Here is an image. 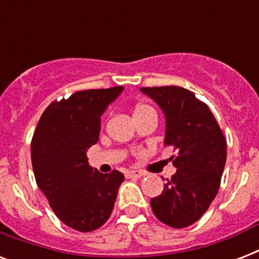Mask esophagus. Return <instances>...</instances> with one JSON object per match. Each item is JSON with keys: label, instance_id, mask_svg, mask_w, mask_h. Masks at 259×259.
Wrapping results in <instances>:
<instances>
[{"label": "esophagus", "instance_id": "34e87169", "mask_svg": "<svg viewBox=\"0 0 259 259\" xmlns=\"http://www.w3.org/2000/svg\"><path fill=\"white\" fill-rule=\"evenodd\" d=\"M142 176H144V173L140 172V170H129V172L126 173L127 179H141Z\"/></svg>", "mask_w": 259, "mask_h": 259}]
</instances>
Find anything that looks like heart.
Masks as SVG:
<instances>
[{
  "instance_id": "obj_1",
  "label": "heart",
  "mask_w": 259,
  "mask_h": 259,
  "mask_svg": "<svg viewBox=\"0 0 259 259\" xmlns=\"http://www.w3.org/2000/svg\"><path fill=\"white\" fill-rule=\"evenodd\" d=\"M146 111H154L153 107H150L148 105H138L134 110V115H137V114H141V113H146Z\"/></svg>"
}]
</instances>
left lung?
<instances>
[{
    "label": "left lung",
    "instance_id": "obj_1",
    "mask_svg": "<svg viewBox=\"0 0 259 259\" xmlns=\"http://www.w3.org/2000/svg\"><path fill=\"white\" fill-rule=\"evenodd\" d=\"M166 118L165 145L173 146L177 170L150 205L158 221L184 229L199 221L221 187L227 157L225 134L204 102L179 86L144 87Z\"/></svg>",
    "mask_w": 259,
    "mask_h": 259
}]
</instances>
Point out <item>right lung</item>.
I'll list each match as a JSON object with an SVG mask.
<instances>
[{"instance_id":"add662e5","label":"right lung","mask_w":259,"mask_h":259,"mask_svg":"<svg viewBox=\"0 0 259 259\" xmlns=\"http://www.w3.org/2000/svg\"><path fill=\"white\" fill-rule=\"evenodd\" d=\"M123 87L76 91L54 101L42 113L32 138V166L38 188L56 217L71 229L90 233L111 215L123 175L101 173L87 162L101 115Z\"/></svg>"}]
</instances>
